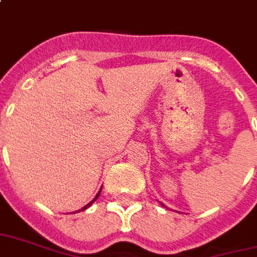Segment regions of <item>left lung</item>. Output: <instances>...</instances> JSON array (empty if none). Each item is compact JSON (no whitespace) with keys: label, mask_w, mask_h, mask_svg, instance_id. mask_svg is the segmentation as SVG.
<instances>
[{"label":"left lung","mask_w":257,"mask_h":257,"mask_svg":"<svg viewBox=\"0 0 257 257\" xmlns=\"http://www.w3.org/2000/svg\"><path fill=\"white\" fill-rule=\"evenodd\" d=\"M161 204H163V203H161ZM163 206H164V204H163Z\"/></svg>","instance_id":"obj_1"}]
</instances>
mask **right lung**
<instances>
[{
    "label": "right lung",
    "mask_w": 257,
    "mask_h": 257,
    "mask_svg": "<svg viewBox=\"0 0 257 257\" xmlns=\"http://www.w3.org/2000/svg\"><path fill=\"white\" fill-rule=\"evenodd\" d=\"M100 192H101V190H100V191H99V194H97V195H96V196H94V199H93V200H92V202H89V203H88V204H85L84 207H82V209H81V211H84V210H86V209H88V207H89L90 204L93 203L94 200H96V199H97V198H99V195H100ZM78 211H80V210H78ZM74 213H76V211H74Z\"/></svg>",
    "instance_id": "add662e5"
}]
</instances>
